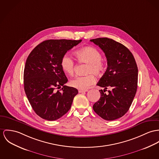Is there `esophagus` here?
Here are the masks:
<instances>
[{
  "mask_svg": "<svg viewBox=\"0 0 159 159\" xmlns=\"http://www.w3.org/2000/svg\"><path fill=\"white\" fill-rule=\"evenodd\" d=\"M87 91H88L87 89H85V90L79 89V93H85V92H87Z\"/></svg>",
  "mask_w": 159,
  "mask_h": 159,
  "instance_id": "34e87169",
  "label": "esophagus"
}]
</instances>
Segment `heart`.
I'll list each match as a JSON object with an SVG mask.
<instances>
[{"mask_svg":"<svg viewBox=\"0 0 159 159\" xmlns=\"http://www.w3.org/2000/svg\"><path fill=\"white\" fill-rule=\"evenodd\" d=\"M77 61L80 63L88 64L86 75L76 76L70 82V84L75 88L85 90L96 82V78L93 74L101 75L105 70V64L102 59V54L97 48L86 47L77 50L75 53ZM61 66L63 71L70 75L74 72L75 63L73 59L67 54L61 57Z\"/></svg>","mask_w":159,"mask_h":159,"instance_id":"1","label":"heart"}]
</instances>
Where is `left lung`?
I'll list each match as a JSON object with an SVG mask.
<instances>
[{
	"label": "left lung",
	"mask_w": 159,
	"mask_h": 159,
	"mask_svg": "<svg viewBox=\"0 0 159 159\" xmlns=\"http://www.w3.org/2000/svg\"><path fill=\"white\" fill-rule=\"evenodd\" d=\"M104 52L108 67L98 82L100 98L93 105L96 114L106 120H114L124 116L135 97L138 82V68L131 52L122 43L102 37L90 40ZM108 87L112 91L106 94Z\"/></svg>",
	"instance_id": "left-lung-1"
}]
</instances>
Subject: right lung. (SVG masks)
Listing matches in <instances>:
<instances>
[{"instance_id": "add662e5", "label": "right lung", "mask_w": 159, "mask_h": 159, "mask_svg": "<svg viewBox=\"0 0 159 159\" xmlns=\"http://www.w3.org/2000/svg\"><path fill=\"white\" fill-rule=\"evenodd\" d=\"M81 41L45 40L29 54L24 73L25 92L33 109L41 118L56 120L70 109L78 91L65 85L68 79L61 61L68 50Z\"/></svg>"}]
</instances>
